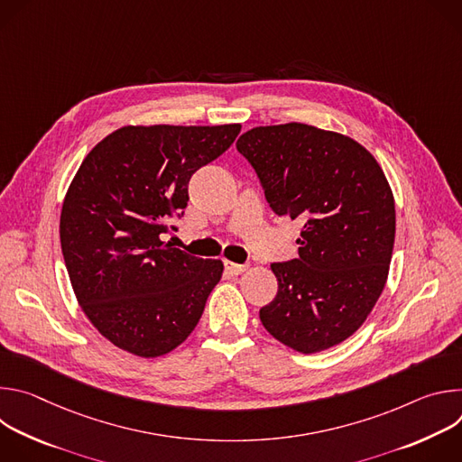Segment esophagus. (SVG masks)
<instances>
[{
	"mask_svg": "<svg viewBox=\"0 0 462 462\" xmlns=\"http://www.w3.org/2000/svg\"><path fill=\"white\" fill-rule=\"evenodd\" d=\"M248 267L246 265H241V263H232V261H225V271L230 274V276H239L246 271Z\"/></svg>",
	"mask_w": 462,
	"mask_h": 462,
	"instance_id": "esophagus-1",
	"label": "esophagus"
}]
</instances>
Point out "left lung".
<instances>
[{"mask_svg": "<svg viewBox=\"0 0 462 462\" xmlns=\"http://www.w3.org/2000/svg\"><path fill=\"white\" fill-rule=\"evenodd\" d=\"M276 216L300 219V255L273 263L276 298L259 309L267 331L300 353L349 338L380 298L394 243V199L356 141L291 122L239 137Z\"/></svg>", "mask_w": 462, "mask_h": 462, "instance_id": "left-lung-1", "label": "left lung"}]
</instances>
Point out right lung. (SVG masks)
<instances>
[{
    "mask_svg": "<svg viewBox=\"0 0 462 462\" xmlns=\"http://www.w3.org/2000/svg\"><path fill=\"white\" fill-rule=\"evenodd\" d=\"M225 125H125L80 164L60 216V243L77 300L113 346L155 358L199 321L223 263L161 239L177 230L188 182L239 135Z\"/></svg>",
    "mask_w": 462,
    "mask_h": 462,
    "instance_id": "obj_1",
    "label": "right lung"
}]
</instances>
